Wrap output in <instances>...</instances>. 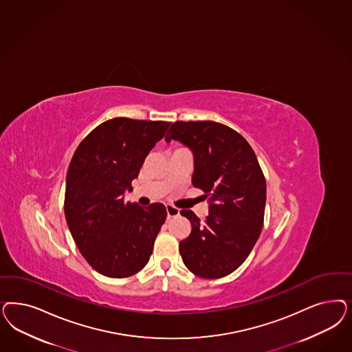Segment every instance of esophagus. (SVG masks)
<instances>
[{
  "label": "esophagus",
  "mask_w": 352,
  "mask_h": 352,
  "mask_svg": "<svg viewBox=\"0 0 352 352\" xmlns=\"http://www.w3.org/2000/svg\"><path fill=\"white\" fill-rule=\"evenodd\" d=\"M166 210H167V217H168V219L180 215V210L176 208V207H173V206H170V204L166 206Z\"/></svg>",
  "instance_id": "obj_1"
}]
</instances>
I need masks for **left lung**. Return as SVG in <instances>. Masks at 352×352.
Instances as JSON below:
<instances>
[{
  "mask_svg": "<svg viewBox=\"0 0 352 352\" xmlns=\"http://www.w3.org/2000/svg\"><path fill=\"white\" fill-rule=\"evenodd\" d=\"M192 150L194 186L208 197V216L201 221L182 210L192 232L180 242L186 268L202 278H220L246 261L261 236L267 185L249 142L216 122H175L166 141Z\"/></svg>",
  "mask_w": 352,
  "mask_h": 352,
  "instance_id": "left-lung-1",
  "label": "left lung"
}]
</instances>
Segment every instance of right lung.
<instances>
[{"mask_svg":"<svg viewBox=\"0 0 352 352\" xmlns=\"http://www.w3.org/2000/svg\"><path fill=\"white\" fill-rule=\"evenodd\" d=\"M170 123L113 118L76 148L66 177L65 216L93 270L125 278L148 264L167 211L164 204L124 202L150 150Z\"/></svg>","mask_w":352,"mask_h":352,"instance_id":"add662e5","label":"right lung"}]
</instances>
